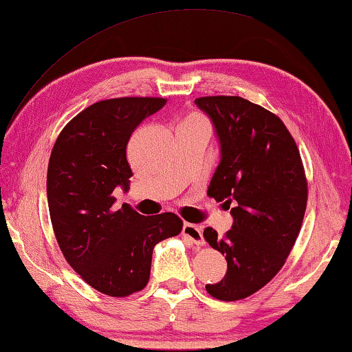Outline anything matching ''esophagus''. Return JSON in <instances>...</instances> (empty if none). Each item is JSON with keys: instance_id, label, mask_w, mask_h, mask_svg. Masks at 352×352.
<instances>
[{"instance_id": "34e87169", "label": "esophagus", "mask_w": 352, "mask_h": 352, "mask_svg": "<svg viewBox=\"0 0 352 352\" xmlns=\"http://www.w3.org/2000/svg\"><path fill=\"white\" fill-rule=\"evenodd\" d=\"M182 233L186 238L191 239V241L196 244V246H204V244H205V239H204V235H202V228H200L196 224H189V222H185V224H183Z\"/></svg>"}]
</instances>
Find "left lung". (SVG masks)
<instances>
[{
	"label": "left lung",
	"instance_id": "obj_1",
	"mask_svg": "<svg viewBox=\"0 0 352 352\" xmlns=\"http://www.w3.org/2000/svg\"><path fill=\"white\" fill-rule=\"evenodd\" d=\"M210 117L221 161L208 186L216 202L232 205L224 236H204L226 255L227 272L206 292L219 300L244 299L263 288L296 243L307 206V180L296 142L276 114L241 97L194 100Z\"/></svg>",
	"mask_w": 352,
	"mask_h": 352
}]
</instances>
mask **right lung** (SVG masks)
<instances>
[{"label":"right lung","mask_w":352,"mask_h":352,"mask_svg":"<svg viewBox=\"0 0 352 352\" xmlns=\"http://www.w3.org/2000/svg\"><path fill=\"white\" fill-rule=\"evenodd\" d=\"M166 98L122 97L97 102L74 117L54 142L47 196L56 239L81 278L114 298L141 292L150 277L155 244L182 232L174 213L142 216L116 188L130 189L126 144Z\"/></svg>","instance_id":"right-lung-1"}]
</instances>
